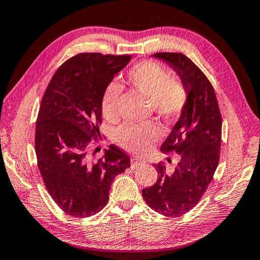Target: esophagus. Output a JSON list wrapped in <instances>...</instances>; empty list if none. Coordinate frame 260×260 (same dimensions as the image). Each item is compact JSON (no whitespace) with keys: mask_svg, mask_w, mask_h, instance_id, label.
Wrapping results in <instances>:
<instances>
[{"mask_svg":"<svg viewBox=\"0 0 260 260\" xmlns=\"http://www.w3.org/2000/svg\"><path fill=\"white\" fill-rule=\"evenodd\" d=\"M143 160L140 159V158L138 157H132L131 159V164H132V167H136V166H140L141 164H142Z\"/></svg>","mask_w":260,"mask_h":260,"instance_id":"34e87169","label":"esophagus"}]
</instances>
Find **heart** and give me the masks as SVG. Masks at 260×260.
<instances>
[{"mask_svg": "<svg viewBox=\"0 0 260 260\" xmlns=\"http://www.w3.org/2000/svg\"><path fill=\"white\" fill-rule=\"evenodd\" d=\"M126 82L132 90L151 103L153 112L165 119L178 117L187 105V86L181 79L171 77L169 70L156 61L143 60L133 65L127 72ZM119 99L120 87L110 83L101 102V111L110 122L118 119ZM161 135V128L156 124H125L117 131L116 140L126 150L146 152Z\"/></svg>", "mask_w": 260, "mask_h": 260, "instance_id": "b5f03b06", "label": "heart"}]
</instances>
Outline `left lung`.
Returning <instances> with one entry per match:
<instances>
[{
    "mask_svg": "<svg viewBox=\"0 0 260 260\" xmlns=\"http://www.w3.org/2000/svg\"><path fill=\"white\" fill-rule=\"evenodd\" d=\"M187 86L189 98L180 119L161 144L164 153H178L173 167L156 164L157 182L142 190L148 206L165 217H179L199 204L220 159L222 118L212 83L181 52H157ZM171 161V159H169Z\"/></svg>",
    "mask_w": 260,
    "mask_h": 260,
    "instance_id": "left-lung-1",
    "label": "left lung"
}]
</instances>
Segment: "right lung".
I'll return each instance as SVG.
<instances>
[{
    "label": "right lung",
    "mask_w": 260,
    "mask_h": 260,
    "mask_svg": "<svg viewBox=\"0 0 260 260\" xmlns=\"http://www.w3.org/2000/svg\"><path fill=\"white\" fill-rule=\"evenodd\" d=\"M131 58L80 52L60 65L42 96L35 125L38 166L49 195L71 217L100 212L113 179L131 166L127 153L113 144L99 160L88 157L101 140L104 91Z\"/></svg>",
    "instance_id": "right-lung-1"
}]
</instances>
